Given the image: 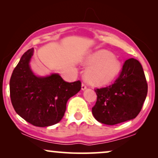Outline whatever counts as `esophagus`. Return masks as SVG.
<instances>
[{"mask_svg": "<svg viewBox=\"0 0 158 158\" xmlns=\"http://www.w3.org/2000/svg\"><path fill=\"white\" fill-rule=\"evenodd\" d=\"M81 88H82V90H85L86 88H87V85H85V83H82V86H81Z\"/></svg>", "mask_w": 158, "mask_h": 158, "instance_id": "esophagus-1", "label": "esophagus"}]
</instances>
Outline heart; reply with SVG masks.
Instances as JSON below:
<instances>
[{
    "mask_svg": "<svg viewBox=\"0 0 158 158\" xmlns=\"http://www.w3.org/2000/svg\"><path fill=\"white\" fill-rule=\"evenodd\" d=\"M84 64L90 67L85 73L86 81L97 86L111 83L118 76L122 69L119 60L106 49L91 54L86 58Z\"/></svg>",
    "mask_w": 158,
    "mask_h": 158,
    "instance_id": "heart-1",
    "label": "heart"
}]
</instances>
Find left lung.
Listing matches in <instances>:
<instances>
[{"label":"left lung","mask_w":158,"mask_h":158,"mask_svg":"<svg viewBox=\"0 0 158 158\" xmlns=\"http://www.w3.org/2000/svg\"><path fill=\"white\" fill-rule=\"evenodd\" d=\"M95 91L97 101L92 114L98 122L115 125L135 118L148 94V83L141 64L134 58L127 60L114 83L96 88Z\"/></svg>","instance_id":"8db88e82"}]
</instances>
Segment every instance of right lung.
<instances>
[{
  "label": "right lung",
  "instance_id": "1",
  "mask_svg": "<svg viewBox=\"0 0 158 158\" xmlns=\"http://www.w3.org/2000/svg\"><path fill=\"white\" fill-rule=\"evenodd\" d=\"M33 49L23 54L10 80V96L17 114L36 127L57 124L63 117L68 99L81 89V82L64 81L58 74L40 77L32 73Z\"/></svg>",
  "mask_w": 158,
  "mask_h": 158
}]
</instances>
